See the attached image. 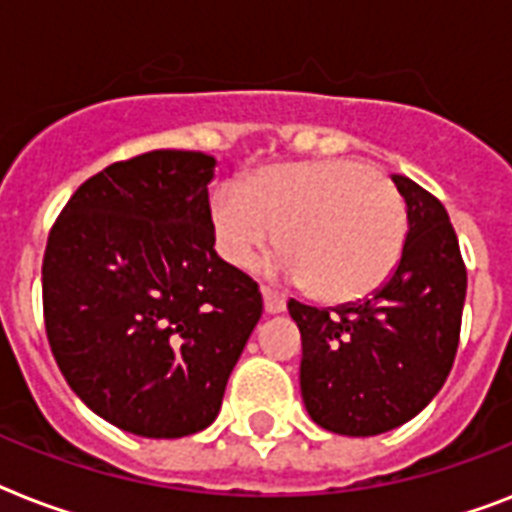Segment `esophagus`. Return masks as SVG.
<instances>
[{
  "label": "esophagus",
  "instance_id": "esophagus-1",
  "mask_svg": "<svg viewBox=\"0 0 512 512\" xmlns=\"http://www.w3.org/2000/svg\"><path fill=\"white\" fill-rule=\"evenodd\" d=\"M263 305H265V313H281L287 308V297L279 295V292H273L271 287H263Z\"/></svg>",
  "mask_w": 512,
  "mask_h": 512
}]
</instances>
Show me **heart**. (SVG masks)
<instances>
[{"label": "heart", "mask_w": 512, "mask_h": 512, "mask_svg": "<svg viewBox=\"0 0 512 512\" xmlns=\"http://www.w3.org/2000/svg\"><path fill=\"white\" fill-rule=\"evenodd\" d=\"M217 252L247 268L279 233L273 268L324 303L374 295L401 263L406 201L385 172L361 159L273 164L212 199Z\"/></svg>", "instance_id": "1"}]
</instances>
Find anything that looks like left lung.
<instances>
[{"instance_id":"8db88e82","label":"left lung","mask_w":512,"mask_h":512,"mask_svg":"<svg viewBox=\"0 0 512 512\" xmlns=\"http://www.w3.org/2000/svg\"><path fill=\"white\" fill-rule=\"evenodd\" d=\"M409 233L388 284L364 303L319 311L289 300L303 340L300 390L311 420L377 436L420 414L452 372L468 271L444 204L404 175Z\"/></svg>"}]
</instances>
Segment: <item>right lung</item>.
Instances as JSON below:
<instances>
[{
  "instance_id": "obj_1",
  "label": "right lung",
  "mask_w": 512,
  "mask_h": 512,
  "mask_svg": "<svg viewBox=\"0 0 512 512\" xmlns=\"http://www.w3.org/2000/svg\"><path fill=\"white\" fill-rule=\"evenodd\" d=\"M201 151H148L84 180L47 236L44 329L76 396L116 428L212 425L263 297L215 252Z\"/></svg>"
}]
</instances>
